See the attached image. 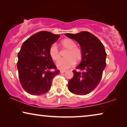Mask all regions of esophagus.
<instances>
[{
	"label": "esophagus",
	"mask_w": 127,
	"mask_h": 127,
	"mask_svg": "<svg viewBox=\"0 0 127 127\" xmlns=\"http://www.w3.org/2000/svg\"><path fill=\"white\" fill-rule=\"evenodd\" d=\"M64 72H65V70H60V73H64Z\"/></svg>",
	"instance_id": "esophagus-1"
}]
</instances>
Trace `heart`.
Here are the masks:
<instances>
[{
	"mask_svg": "<svg viewBox=\"0 0 127 127\" xmlns=\"http://www.w3.org/2000/svg\"><path fill=\"white\" fill-rule=\"evenodd\" d=\"M61 46L65 49L67 50L65 53L66 58L59 61L57 62V66L59 69L65 70L72 67L76 63H79L83 59V51L80 48L76 47L77 44L75 41L70 39H65L61 41ZM49 54L52 60L57 62L61 59L60 51L56 46L53 44L50 47Z\"/></svg>",
	"mask_w": 127,
	"mask_h": 127,
	"instance_id": "1",
	"label": "heart"
}]
</instances>
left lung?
<instances>
[{
    "label": "left lung",
    "mask_w": 127,
    "mask_h": 127,
    "mask_svg": "<svg viewBox=\"0 0 127 127\" xmlns=\"http://www.w3.org/2000/svg\"><path fill=\"white\" fill-rule=\"evenodd\" d=\"M77 41L83 51V59L73 70V77L68 82V89L76 95H85L93 91L102 79L106 66V53L103 44L91 33L83 31L76 34L65 33Z\"/></svg>",
    "instance_id": "left-lung-1"
}]
</instances>
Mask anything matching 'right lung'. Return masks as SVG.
Segmentation results:
<instances>
[{
  "mask_svg": "<svg viewBox=\"0 0 127 127\" xmlns=\"http://www.w3.org/2000/svg\"><path fill=\"white\" fill-rule=\"evenodd\" d=\"M60 37L51 32L41 31L22 44L18 53L17 69L21 84L29 94L40 95L47 93L52 80L60 73L49 54L50 47Z\"/></svg>",
  "mask_w": 127,
  "mask_h": 127,
  "instance_id": "add662e5",
  "label": "right lung"
}]
</instances>
